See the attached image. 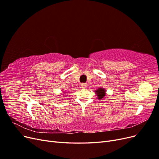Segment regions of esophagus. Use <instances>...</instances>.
I'll list each match as a JSON object with an SVG mask.
<instances>
[{"label":"esophagus","instance_id":"34e87169","mask_svg":"<svg viewBox=\"0 0 159 159\" xmlns=\"http://www.w3.org/2000/svg\"><path fill=\"white\" fill-rule=\"evenodd\" d=\"M81 88L85 89V88H86L88 87V85L86 84H81Z\"/></svg>","mask_w":159,"mask_h":159}]
</instances>
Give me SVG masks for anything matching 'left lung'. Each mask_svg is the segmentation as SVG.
<instances>
[{"label":"left lung","mask_w":159,"mask_h":159,"mask_svg":"<svg viewBox=\"0 0 159 159\" xmlns=\"http://www.w3.org/2000/svg\"><path fill=\"white\" fill-rule=\"evenodd\" d=\"M95 93L98 96V99H102L105 95V94H106V90L103 88H99L95 90Z\"/></svg>","instance_id":"1"}]
</instances>
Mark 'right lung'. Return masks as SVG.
Returning a JSON list of instances; mask_svg holds the SVG:
<instances>
[{
	"mask_svg": "<svg viewBox=\"0 0 159 159\" xmlns=\"http://www.w3.org/2000/svg\"><path fill=\"white\" fill-rule=\"evenodd\" d=\"M64 93H67V92H64Z\"/></svg>",
	"mask_w": 159,
	"mask_h": 159,
	"instance_id": "right-lung-1",
	"label": "right lung"
}]
</instances>
